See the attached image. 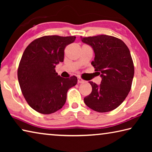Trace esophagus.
<instances>
[{
  "label": "esophagus",
  "instance_id": "34e87169",
  "mask_svg": "<svg viewBox=\"0 0 152 152\" xmlns=\"http://www.w3.org/2000/svg\"><path fill=\"white\" fill-rule=\"evenodd\" d=\"M84 82V80H82L80 77H78V83H83V82Z\"/></svg>",
  "mask_w": 152,
  "mask_h": 152
}]
</instances>
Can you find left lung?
<instances>
[{
    "label": "left lung",
    "instance_id": "8db88e82",
    "mask_svg": "<svg viewBox=\"0 0 152 152\" xmlns=\"http://www.w3.org/2000/svg\"><path fill=\"white\" fill-rule=\"evenodd\" d=\"M80 38L93 49L91 64L102 78L99 85L89 82L92 91L84 99V103L99 113L114 110L124 101L132 87L134 66L130 51L122 40L113 36Z\"/></svg>",
    "mask_w": 152,
    "mask_h": 152
}]
</instances>
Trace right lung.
Here are the masks:
<instances>
[{"label":"right lung","instance_id":"1","mask_svg":"<svg viewBox=\"0 0 152 152\" xmlns=\"http://www.w3.org/2000/svg\"><path fill=\"white\" fill-rule=\"evenodd\" d=\"M75 36H43L25 49L17 71L18 80L29 106L42 114H51L62 107L67 92L78 82L76 76L64 78L56 72L63 62L64 49L73 43Z\"/></svg>","mask_w":152,"mask_h":152}]
</instances>
